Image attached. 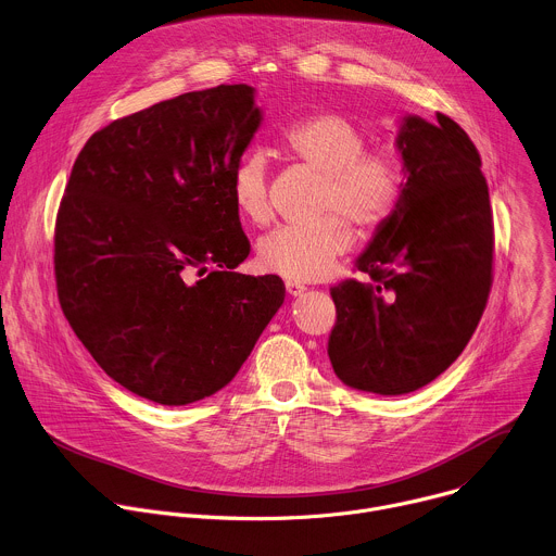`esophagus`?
Here are the masks:
<instances>
[{"mask_svg":"<svg viewBox=\"0 0 556 556\" xmlns=\"http://www.w3.org/2000/svg\"><path fill=\"white\" fill-rule=\"evenodd\" d=\"M285 289H287V293L291 295V298H295V295H302L304 293V285H300V282H291V280H287L285 282Z\"/></svg>","mask_w":556,"mask_h":556,"instance_id":"esophagus-1","label":"esophagus"}]
</instances>
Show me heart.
<instances>
[{"label":"heart","instance_id":"heart-1","mask_svg":"<svg viewBox=\"0 0 556 556\" xmlns=\"http://www.w3.org/2000/svg\"><path fill=\"white\" fill-rule=\"evenodd\" d=\"M282 149L321 175L315 224L280 226L258 241L256 261L267 274L291 282L324 278L353 245V228L377 232L401 197V170L381 151H366L364 131L340 114H315L289 127ZM237 212L254 226L271 218L267 168L261 155H245L232 173ZM350 219L346 222L345 218Z\"/></svg>","mask_w":556,"mask_h":556}]
</instances>
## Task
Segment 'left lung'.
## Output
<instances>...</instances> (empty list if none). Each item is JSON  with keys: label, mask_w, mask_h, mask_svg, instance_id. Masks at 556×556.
<instances>
[{"label": "left lung", "mask_w": 556, "mask_h": 556, "mask_svg": "<svg viewBox=\"0 0 556 556\" xmlns=\"http://www.w3.org/2000/svg\"><path fill=\"white\" fill-rule=\"evenodd\" d=\"M407 181L355 271L330 287L328 357L351 388L407 394L465 351L493 285V210L482 160L450 116H407L396 138Z\"/></svg>", "instance_id": "left-lung-1"}]
</instances>
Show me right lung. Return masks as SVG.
Returning <instances> with one entry per match:
<instances>
[{
	"label": "right lung",
	"mask_w": 556,
	"mask_h": 556,
	"mask_svg": "<svg viewBox=\"0 0 556 556\" xmlns=\"http://www.w3.org/2000/svg\"><path fill=\"white\" fill-rule=\"evenodd\" d=\"M261 111L250 85L162 100L96 131L54 226L61 308L129 392L188 405L228 386L285 300L232 271L250 241L230 181Z\"/></svg>",
	"instance_id": "add662e5"
}]
</instances>
